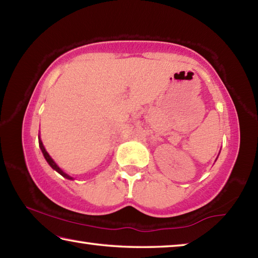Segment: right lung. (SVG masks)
<instances>
[{"instance_id": "obj_1", "label": "right lung", "mask_w": 258, "mask_h": 258, "mask_svg": "<svg viewBox=\"0 0 258 258\" xmlns=\"http://www.w3.org/2000/svg\"><path fill=\"white\" fill-rule=\"evenodd\" d=\"M38 145H40V148H41V150H42V154H43V156H44V158H45V160L47 161V163H49V165L51 166L52 168L54 169V171H56L58 172L59 174H61V175H62L63 177H66V178H69V180H73V177L72 176H69L68 174H66L64 172H62V169H60V167L58 165H56L55 163H54V160L51 158L50 157V155L47 154V151L45 150V148H44V146H43V143H42V141H41V139H40V137H38Z\"/></svg>"}]
</instances>
